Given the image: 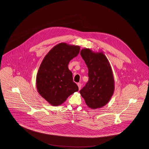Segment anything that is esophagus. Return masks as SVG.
<instances>
[{
    "mask_svg": "<svg viewBox=\"0 0 149 149\" xmlns=\"http://www.w3.org/2000/svg\"><path fill=\"white\" fill-rule=\"evenodd\" d=\"M77 84H78V87H79V90H80V88H81V83H78Z\"/></svg>",
    "mask_w": 149,
    "mask_h": 149,
    "instance_id": "obj_1",
    "label": "esophagus"
}]
</instances>
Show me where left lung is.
I'll return each instance as SVG.
<instances>
[{
  "label": "left lung",
  "instance_id": "1",
  "mask_svg": "<svg viewBox=\"0 0 149 149\" xmlns=\"http://www.w3.org/2000/svg\"><path fill=\"white\" fill-rule=\"evenodd\" d=\"M80 55L88 69V81L80 90L86 104L92 109L104 106L114 91V79L108 59L102 53H95L83 49Z\"/></svg>",
  "mask_w": 149,
  "mask_h": 149
}]
</instances>
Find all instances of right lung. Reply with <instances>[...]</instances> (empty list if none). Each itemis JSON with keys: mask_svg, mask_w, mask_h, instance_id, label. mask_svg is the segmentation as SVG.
Instances as JSON below:
<instances>
[{"mask_svg": "<svg viewBox=\"0 0 149 149\" xmlns=\"http://www.w3.org/2000/svg\"><path fill=\"white\" fill-rule=\"evenodd\" d=\"M79 51V46L60 43L43 59L37 74V88L40 95L51 105L62 104L70 95L78 91L68 65Z\"/></svg>", "mask_w": 149, "mask_h": 149, "instance_id": "obj_1", "label": "right lung"}]
</instances>
